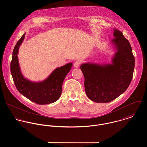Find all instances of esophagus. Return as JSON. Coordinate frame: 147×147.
<instances>
[{"instance_id": "esophagus-1", "label": "esophagus", "mask_w": 147, "mask_h": 147, "mask_svg": "<svg viewBox=\"0 0 147 147\" xmlns=\"http://www.w3.org/2000/svg\"><path fill=\"white\" fill-rule=\"evenodd\" d=\"M79 65H80V62L78 61H75L74 63V67H76V68L79 67Z\"/></svg>"}]
</instances>
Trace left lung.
Segmentation results:
<instances>
[{"mask_svg": "<svg viewBox=\"0 0 147 147\" xmlns=\"http://www.w3.org/2000/svg\"><path fill=\"white\" fill-rule=\"evenodd\" d=\"M113 35L111 42L117 52L112 64L86 63L80 66L86 94L97 103H107L117 98L126 91L133 77L135 58L131 45L121 31L114 29Z\"/></svg>", "mask_w": 147, "mask_h": 147, "instance_id": "8db88e82", "label": "left lung"}]
</instances>
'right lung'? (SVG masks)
Listing matches in <instances>:
<instances>
[{
    "label": "right lung",
    "instance_id": "right-lung-1",
    "mask_svg": "<svg viewBox=\"0 0 147 147\" xmlns=\"http://www.w3.org/2000/svg\"><path fill=\"white\" fill-rule=\"evenodd\" d=\"M25 33L16 43L12 53L11 72L18 91L29 100L38 105H46L57 101L61 97L62 84L67 74L70 71L72 63L56 68L45 80L36 83L25 79L21 74L18 61L20 46Z\"/></svg>",
    "mask_w": 147,
    "mask_h": 147
}]
</instances>
